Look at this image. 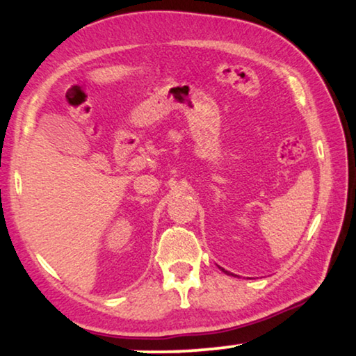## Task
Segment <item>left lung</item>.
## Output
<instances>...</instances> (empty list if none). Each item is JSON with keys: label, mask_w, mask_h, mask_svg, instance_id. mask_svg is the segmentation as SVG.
Segmentation results:
<instances>
[{"label": "left lung", "mask_w": 356, "mask_h": 356, "mask_svg": "<svg viewBox=\"0 0 356 356\" xmlns=\"http://www.w3.org/2000/svg\"><path fill=\"white\" fill-rule=\"evenodd\" d=\"M222 270H223V272H225V274H228V275H230V272H228V270H225V269H222ZM232 275H233V274H232Z\"/></svg>", "instance_id": "left-lung-1"}]
</instances>
